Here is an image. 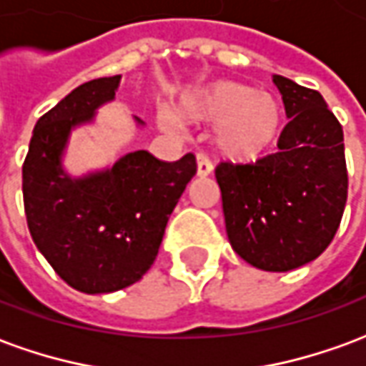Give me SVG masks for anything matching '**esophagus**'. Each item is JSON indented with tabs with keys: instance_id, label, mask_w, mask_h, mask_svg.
Returning <instances> with one entry per match:
<instances>
[{
	"instance_id": "obj_1",
	"label": "esophagus",
	"mask_w": 366,
	"mask_h": 366,
	"mask_svg": "<svg viewBox=\"0 0 366 366\" xmlns=\"http://www.w3.org/2000/svg\"><path fill=\"white\" fill-rule=\"evenodd\" d=\"M212 173V164H210V159L204 154H197V175H201V177H207Z\"/></svg>"
}]
</instances>
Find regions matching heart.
Masks as SVG:
<instances>
[{"instance_id": "b5f03b06", "label": "heart", "mask_w": 366, "mask_h": 366, "mask_svg": "<svg viewBox=\"0 0 366 366\" xmlns=\"http://www.w3.org/2000/svg\"><path fill=\"white\" fill-rule=\"evenodd\" d=\"M183 121L218 124V148L236 162H255L271 150L281 132V105L263 92L239 81H214L189 93L177 105ZM165 124H173L169 117Z\"/></svg>"}]
</instances>
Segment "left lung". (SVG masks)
Masks as SVG:
<instances>
[{"label":"left lung","mask_w":366,"mask_h":366,"mask_svg":"<svg viewBox=\"0 0 366 366\" xmlns=\"http://www.w3.org/2000/svg\"><path fill=\"white\" fill-rule=\"evenodd\" d=\"M290 121L279 152L216 165L226 232L249 265L285 273L332 244L347 202L343 128L316 89L273 77Z\"/></svg>","instance_id":"obj_1"}]
</instances>
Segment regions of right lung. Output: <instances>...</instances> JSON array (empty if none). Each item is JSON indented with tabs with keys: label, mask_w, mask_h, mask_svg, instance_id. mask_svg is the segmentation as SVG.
Segmentation results:
<instances>
[{
	"label": "right lung",
	"mask_w": 366,
	"mask_h": 366,
	"mask_svg": "<svg viewBox=\"0 0 366 366\" xmlns=\"http://www.w3.org/2000/svg\"><path fill=\"white\" fill-rule=\"evenodd\" d=\"M121 76L76 87L36 122L23 162L29 232L60 279L79 292H114L152 267L165 226L197 173L193 154L164 162L130 152L113 169L70 179L60 157L70 130L114 97Z\"/></svg>",
	"instance_id": "obj_1"
}]
</instances>
